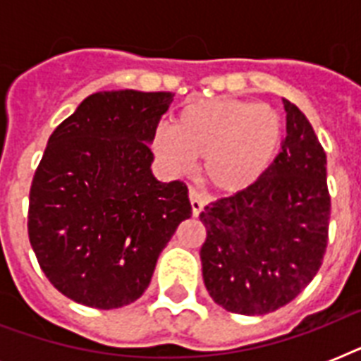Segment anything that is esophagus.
<instances>
[{"label":"esophagus","instance_id":"34e87169","mask_svg":"<svg viewBox=\"0 0 361 361\" xmlns=\"http://www.w3.org/2000/svg\"><path fill=\"white\" fill-rule=\"evenodd\" d=\"M189 200H191V208H192V215L198 217L200 212L204 209V204H206V197H204V192H200L195 187H189Z\"/></svg>","mask_w":361,"mask_h":361}]
</instances>
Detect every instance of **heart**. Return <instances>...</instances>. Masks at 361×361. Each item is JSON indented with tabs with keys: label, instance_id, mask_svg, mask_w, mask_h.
<instances>
[{
	"label": "heart",
	"instance_id": "1",
	"mask_svg": "<svg viewBox=\"0 0 361 361\" xmlns=\"http://www.w3.org/2000/svg\"><path fill=\"white\" fill-rule=\"evenodd\" d=\"M285 127L269 104L241 99H204L187 104L174 127H159L153 152L170 170L183 172L202 159L206 180L221 191L251 187L274 164Z\"/></svg>",
	"mask_w": 361,
	"mask_h": 361
}]
</instances>
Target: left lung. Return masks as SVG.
Returning <instances> with one entry per match:
<instances>
[{
	"mask_svg": "<svg viewBox=\"0 0 361 361\" xmlns=\"http://www.w3.org/2000/svg\"><path fill=\"white\" fill-rule=\"evenodd\" d=\"M286 136L266 174L200 214L204 285L238 314H266L292 302L319 271L330 225L326 153L303 112L283 101Z\"/></svg>",
	"mask_w": 361,
	"mask_h": 361,
	"instance_id": "obj_1",
	"label": "left lung"
}]
</instances>
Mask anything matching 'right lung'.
<instances>
[{
	"label": "right lung",
	"instance_id": "obj_1",
	"mask_svg": "<svg viewBox=\"0 0 361 361\" xmlns=\"http://www.w3.org/2000/svg\"><path fill=\"white\" fill-rule=\"evenodd\" d=\"M172 93L99 92L56 127L30 191L27 234L48 281L73 302H136L181 221L183 181L152 174L149 144Z\"/></svg>",
	"mask_w": 361,
	"mask_h": 361
}]
</instances>
